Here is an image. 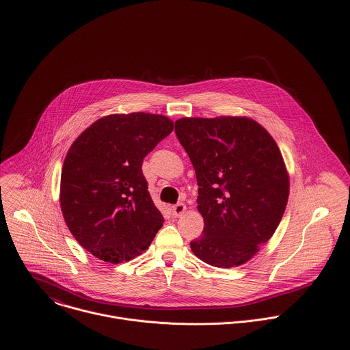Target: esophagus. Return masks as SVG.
<instances>
[{"mask_svg":"<svg viewBox=\"0 0 350 350\" xmlns=\"http://www.w3.org/2000/svg\"><path fill=\"white\" fill-rule=\"evenodd\" d=\"M185 210H187V206H185L184 203H177V204H174V206L172 207V213H173V215H174V217H180V215H183Z\"/></svg>","mask_w":350,"mask_h":350,"instance_id":"esophagus-1","label":"esophagus"}]
</instances>
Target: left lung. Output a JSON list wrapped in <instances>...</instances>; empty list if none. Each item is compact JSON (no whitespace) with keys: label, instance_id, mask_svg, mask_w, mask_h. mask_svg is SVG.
Listing matches in <instances>:
<instances>
[{"label":"left lung","instance_id":"obj_1","mask_svg":"<svg viewBox=\"0 0 350 350\" xmlns=\"http://www.w3.org/2000/svg\"><path fill=\"white\" fill-rule=\"evenodd\" d=\"M174 132L195 169L204 219L192 253L218 268L247 262L275 234L288 200L278 144L246 116L181 118Z\"/></svg>","mask_w":350,"mask_h":350}]
</instances>
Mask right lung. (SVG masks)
<instances>
[{
	"mask_svg": "<svg viewBox=\"0 0 350 350\" xmlns=\"http://www.w3.org/2000/svg\"><path fill=\"white\" fill-rule=\"evenodd\" d=\"M172 131L173 122L163 115L113 113L92 124L70 147L60 206L72 237L96 258L131 261L163 225L142 166Z\"/></svg>",
	"mask_w": 350,
	"mask_h": 350,
	"instance_id": "1",
	"label": "right lung"
}]
</instances>
